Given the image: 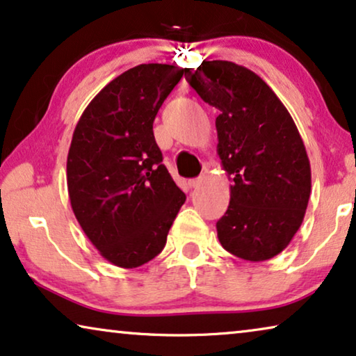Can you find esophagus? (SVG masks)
<instances>
[{"mask_svg": "<svg viewBox=\"0 0 356 356\" xmlns=\"http://www.w3.org/2000/svg\"><path fill=\"white\" fill-rule=\"evenodd\" d=\"M202 183V177H197V178H193V179H189L188 181V184L191 188H196V186H199V184Z\"/></svg>", "mask_w": 356, "mask_h": 356, "instance_id": "1", "label": "esophagus"}]
</instances>
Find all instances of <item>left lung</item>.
I'll return each instance as SVG.
<instances>
[{
    "label": "left lung",
    "instance_id": "left-lung-1",
    "mask_svg": "<svg viewBox=\"0 0 356 356\" xmlns=\"http://www.w3.org/2000/svg\"><path fill=\"white\" fill-rule=\"evenodd\" d=\"M184 77L216 118L217 152L233 179L230 204L217 222L220 245L245 261L285 250L305 218L311 167L289 110L256 72L232 61H202Z\"/></svg>",
    "mask_w": 356,
    "mask_h": 356
}]
</instances>
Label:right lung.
<instances>
[{
  "label": "right lung",
  "instance_id": "1",
  "mask_svg": "<svg viewBox=\"0 0 356 356\" xmlns=\"http://www.w3.org/2000/svg\"><path fill=\"white\" fill-rule=\"evenodd\" d=\"M172 65H139L108 82L77 121L66 177L72 212L111 264L154 259L186 196L162 163L154 120L183 77Z\"/></svg>",
  "mask_w": 356,
  "mask_h": 356
}]
</instances>
